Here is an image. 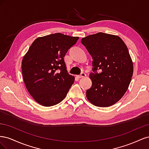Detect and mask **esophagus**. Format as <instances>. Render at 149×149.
I'll list each match as a JSON object with an SVG mask.
<instances>
[{
	"label": "esophagus",
	"mask_w": 149,
	"mask_h": 149,
	"mask_svg": "<svg viewBox=\"0 0 149 149\" xmlns=\"http://www.w3.org/2000/svg\"><path fill=\"white\" fill-rule=\"evenodd\" d=\"M86 74L85 73H84V72H82L78 76V78H84V77H86Z\"/></svg>",
	"instance_id": "esophagus-1"
}]
</instances>
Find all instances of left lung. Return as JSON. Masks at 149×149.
Wrapping results in <instances>:
<instances>
[{"mask_svg": "<svg viewBox=\"0 0 149 149\" xmlns=\"http://www.w3.org/2000/svg\"><path fill=\"white\" fill-rule=\"evenodd\" d=\"M81 43L93 58L92 86L86 90L87 99L98 107L114 104L124 95L133 75L127 46L118 36L102 32L83 38Z\"/></svg>", "mask_w": 149, "mask_h": 149, "instance_id": "8db88e82", "label": "left lung"}]
</instances>
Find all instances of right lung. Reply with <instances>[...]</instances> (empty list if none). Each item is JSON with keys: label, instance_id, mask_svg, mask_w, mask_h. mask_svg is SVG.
Listing matches in <instances>:
<instances>
[{"label": "right lung", "instance_id": "1", "mask_svg": "<svg viewBox=\"0 0 149 149\" xmlns=\"http://www.w3.org/2000/svg\"><path fill=\"white\" fill-rule=\"evenodd\" d=\"M79 37L60 33L36 39L22 61L25 86L40 104L52 106L66 97L74 77L66 70L64 57Z\"/></svg>", "mask_w": 149, "mask_h": 149}]
</instances>
